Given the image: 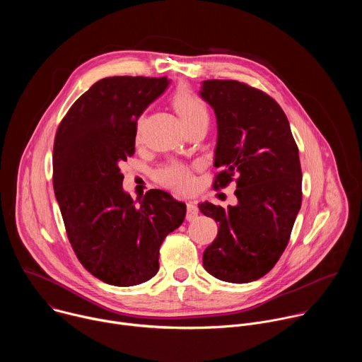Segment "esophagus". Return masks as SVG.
Here are the masks:
<instances>
[{"instance_id":"obj_1","label":"esophagus","mask_w":362,"mask_h":362,"mask_svg":"<svg viewBox=\"0 0 362 362\" xmlns=\"http://www.w3.org/2000/svg\"><path fill=\"white\" fill-rule=\"evenodd\" d=\"M197 206L193 203V202H189L187 203V215H186V219L189 221V222H192V221H194L196 218H197Z\"/></svg>"}]
</instances>
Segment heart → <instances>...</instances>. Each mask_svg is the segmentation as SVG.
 Returning <instances> with one entry per match:
<instances>
[{
	"label": "heart",
	"mask_w": 362,
	"mask_h": 362,
	"mask_svg": "<svg viewBox=\"0 0 362 362\" xmlns=\"http://www.w3.org/2000/svg\"><path fill=\"white\" fill-rule=\"evenodd\" d=\"M172 105L177 112V115L180 116L186 129L196 123L209 120L208 107H206L204 101L185 86H180L175 90L172 95ZM141 123H143V117H139L136 123V132H134V136L137 140L140 139ZM158 179L162 185L179 192H189L193 187V176L189 168L182 163L166 165L158 172Z\"/></svg>",
	"instance_id": "heart-1"
}]
</instances>
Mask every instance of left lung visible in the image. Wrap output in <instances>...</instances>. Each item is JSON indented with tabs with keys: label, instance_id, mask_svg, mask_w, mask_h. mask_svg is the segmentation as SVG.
Listing matches in <instances>:
<instances>
[{
	"label": "left lung",
	"instance_id": "obj_1",
	"mask_svg": "<svg viewBox=\"0 0 362 362\" xmlns=\"http://www.w3.org/2000/svg\"><path fill=\"white\" fill-rule=\"evenodd\" d=\"M200 95L218 120L214 189L236 176V206L199 204L219 223L216 239L203 252L212 276L246 284L267 275L284 253L302 203L299 151L278 103L236 80H206Z\"/></svg>",
	"mask_w": 362,
	"mask_h": 362
}]
</instances>
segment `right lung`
Listing matches in <instances>:
<instances>
[{"label":"right lung","instance_id":"right-lung-1","mask_svg":"<svg viewBox=\"0 0 362 362\" xmlns=\"http://www.w3.org/2000/svg\"><path fill=\"white\" fill-rule=\"evenodd\" d=\"M168 84L166 77L98 80L56 133L53 185L69 240L80 264L109 285H139L156 275L162 242L186 216V204L160 189L136 206L119 168L134 154L137 119Z\"/></svg>","mask_w":362,"mask_h":362}]
</instances>
